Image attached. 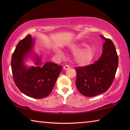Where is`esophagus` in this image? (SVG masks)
Here are the masks:
<instances>
[{"label": "esophagus", "instance_id": "34e87169", "mask_svg": "<svg viewBox=\"0 0 130 130\" xmlns=\"http://www.w3.org/2000/svg\"><path fill=\"white\" fill-rule=\"evenodd\" d=\"M69 68H70V67L69 65H65L64 67H63V69L64 70H68V69H69Z\"/></svg>", "mask_w": 130, "mask_h": 130}]
</instances>
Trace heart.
I'll use <instances>...</instances> for the list:
<instances>
[{"label":"heart","instance_id":"1","mask_svg":"<svg viewBox=\"0 0 130 130\" xmlns=\"http://www.w3.org/2000/svg\"><path fill=\"white\" fill-rule=\"evenodd\" d=\"M68 50L72 54H75L74 61L78 66H85L91 63L96 55V49L93 46L88 45L83 42L70 44ZM60 53L61 52H59Z\"/></svg>","mask_w":130,"mask_h":130}]
</instances>
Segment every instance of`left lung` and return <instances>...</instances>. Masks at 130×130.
<instances>
[{"label": "left lung", "instance_id": "8db88e82", "mask_svg": "<svg viewBox=\"0 0 130 130\" xmlns=\"http://www.w3.org/2000/svg\"><path fill=\"white\" fill-rule=\"evenodd\" d=\"M100 37L105 42L102 56L94 63L75 68L76 85L80 93L92 97L106 92L113 83L118 66V56L111 39Z\"/></svg>", "mask_w": 130, "mask_h": 130}]
</instances>
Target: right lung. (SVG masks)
<instances>
[{
    "mask_svg": "<svg viewBox=\"0 0 130 130\" xmlns=\"http://www.w3.org/2000/svg\"><path fill=\"white\" fill-rule=\"evenodd\" d=\"M34 43L30 34L19 41L12 56L11 69L15 85L23 94L34 99H42L52 92L62 67L51 62L42 65L41 57L34 52ZM29 58L36 66L25 65V61Z\"/></svg>",
    "mask_w": 130,
    "mask_h": 130,
    "instance_id": "1",
    "label": "right lung"
}]
</instances>
